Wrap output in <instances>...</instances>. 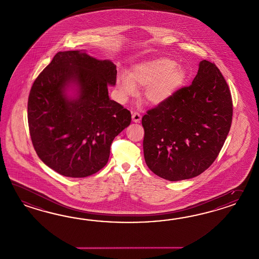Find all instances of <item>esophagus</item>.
Listing matches in <instances>:
<instances>
[{"label":"esophagus","instance_id":"1","mask_svg":"<svg viewBox=\"0 0 259 259\" xmlns=\"http://www.w3.org/2000/svg\"><path fill=\"white\" fill-rule=\"evenodd\" d=\"M142 119V115L139 113H133V121L134 123H139Z\"/></svg>","mask_w":259,"mask_h":259}]
</instances>
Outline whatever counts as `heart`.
<instances>
[{"label": "heart", "mask_w": 259, "mask_h": 259, "mask_svg": "<svg viewBox=\"0 0 259 259\" xmlns=\"http://www.w3.org/2000/svg\"><path fill=\"white\" fill-rule=\"evenodd\" d=\"M188 80L184 67L170 58L139 62L127 74L117 75L115 87L120 100L125 102L137 95V87H145L144 97L152 105H162L178 94Z\"/></svg>", "instance_id": "obj_1"}]
</instances>
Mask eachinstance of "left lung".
I'll list each match as a JSON object with an SVG mask.
<instances>
[{
	"label": "left lung",
	"mask_w": 259,
	"mask_h": 259,
	"mask_svg": "<svg viewBox=\"0 0 259 259\" xmlns=\"http://www.w3.org/2000/svg\"><path fill=\"white\" fill-rule=\"evenodd\" d=\"M232 99L219 68L203 60L190 87L142 118L146 165L179 181L204 172L217 158L232 122Z\"/></svg>",
	"instance_id": "1"
}]
</instances>
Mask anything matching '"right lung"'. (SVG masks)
Listing matches in <instances>:
<instances>
[{"mask_svg": "<svg viewBox=\"0 0 259 259\" xmlns=\"http://www.w3.org/2000/svg\"><path fill=\"white\" fill-rule=\"evenodd\" d=\"M116 66L87 51L56 53L34 80L28 123L40 159L62 176L85 178L106 165L115 136L132 114L110 100Z\"/></svg>", "mask_w": 259, "mask_h": 259, "instance_id": "add662e5", "label": "right lung"}]
</instances>
